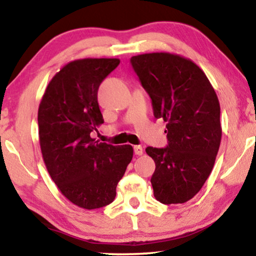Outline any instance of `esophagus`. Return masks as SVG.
<instances>
[{"label": "esophagus", "mask_w": 256, "mask_h": 256, "mask_svg": "<svg viewBox=\"0 0 256 256\" xmlns=\"http://www.w3.org/2000/svg\"><path fill=\"white\" fill-rule=\"evenodd\" d=\"M134 152L138 156H141L144 154V148H142L141 146H134Z\"/></svg>", "instance_id": "34e87169"}]
</instances>
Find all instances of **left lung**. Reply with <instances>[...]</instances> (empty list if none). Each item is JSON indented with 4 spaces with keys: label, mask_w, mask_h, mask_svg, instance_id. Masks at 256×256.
Returning a JSON list of instances; mask_svg holds the SVG:
<instances>
[{
    "label": "left lung",
    "mask_w": 256,
    "mask_h": 256,
    "mask_svg": "<svg viewBox=\"0 0 256 256\" xmlns=\"http://www.w3.org/2000/svg\"><path fill=\"white\" fill-rule=\"evenodd\" d=\"M131 63L152 100L154 118L167 123L166 148L146 149L156 164L154 196L164 204L185 203L214 168L222 134L218 97L206 73L178 54H141Z\"/></svg>",
    "instance_id": "8db88e82"
}]
</instances>
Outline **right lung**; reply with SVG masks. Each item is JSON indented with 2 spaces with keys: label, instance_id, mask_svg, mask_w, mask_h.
Wrapping results in <instances>:
<instances>
[{
  "label": "right lung",
  "instance_id": "1",
  "mask_svg": "<svg viewBox=\"0 0 256 256\" xmlns=\"http://www.w3.org/2000/svg\"><path fill=\"white\" fill-rule=\"evenodd\" d=\"M118 58H81L53 76L38 108V134L47 172L73 204L94 210L110 204L133 157L132 146L92 138L104 123L97 92Z\"/></svg>",
  "mask_w": 256,
  "mask_h": 256
}]
</instances>
